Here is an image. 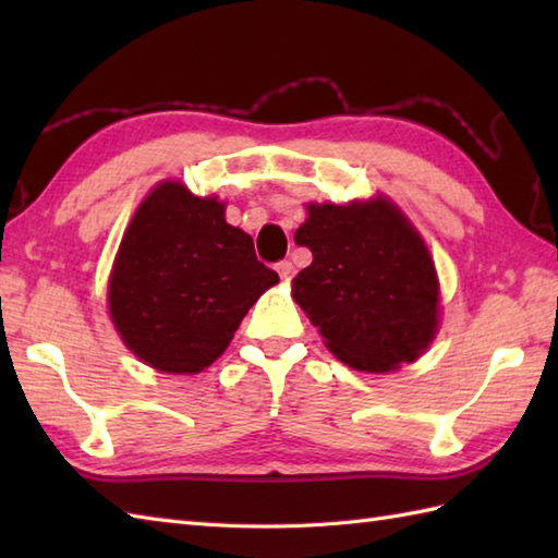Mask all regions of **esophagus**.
I'll list each match as a JSON object with an SVG mask.
<instances>
[{"instance_id":"esophagus-1","label":"esophagus","mask_w":558,"mask_h":558,"mask_svg":"<svg viewBox=\"0 0 558 558\" xmlns=\"http://www.w3.org/2000/svg\"><path fill=\"white\" fill-rule=\"evenodd\" d=\"M276 270H278V276L282 280H290L294 276V266L290 264V260H280V264L276 266Z\"/></svg>"}]
</instances>
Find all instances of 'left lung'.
Returning a JSON list of instances; mask_svg holds the SVG:
<instances>
[{
	"label": "left lung",
	"mask_w": 558,
	"mask_h": 558,
	"mask_svg": "<svg viewBox=\"0 0 558 558\" xmlns=\"http://www.w3.org/2000/svg\"><path fill=\"white\" fill-rule=\"evenodd\" d=\"M294 242L312 266L292 298L352 369L386 374L414 362L438 330V278L429 248L396 204H310Z\"/></svg>",
	"instance_id": "obj_1"
}]
</instances>
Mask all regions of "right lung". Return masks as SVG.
Returning <instances> with one entry per match:
<instances>
[{
    "label": "right lung",
    "mask_w": 558,
    "mask_h": 558,
    "mask_svg": "<svg viewBox=\"0 0 558 558\" xmlns=\"http://www.w3.org/2000/svg\"><path fill=\"white\" fill-rule=\"evenodd\" d=\"M278 282L216 196L162 182L144 198L110 272V316L124 345L165 374H198L228 350L254 302Z\"/></svg>",
    "instance_id": "add662e5"
}]
</instances>
